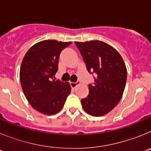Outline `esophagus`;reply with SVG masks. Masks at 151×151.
I'll return each instance as SVG.
<instances>
[{"label": "esophagus", "instance_id": "34e87169", "mask_svg": "<svg viewBox=\"0 0 151 151\" xmlns=\"http://www.w3.org/2000/svg\"><path fill=\"white\" fill-rule=\"evenodd\" d=\"M70 86H71L72 88H76L77 86V85H79L80 84V82L79 81H77V82H70Z\"/></svg>", "mask_w": 151, "mask_h": 151}]
</instances>
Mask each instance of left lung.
I'll return each mask as SVG.
<instances>
[{
    "instance_id": "left-lung-1",
    "label": "left lung",
    "mask_w": 151,
    "mask_h": 151,
    "mask_svg": "<svg viewBox=\"0 0 151 151\" xmlns=\"http://www.w3.org/2000/svg\"><path fill=\"white\" fill-rule=\"evenodd\" d=\"M83 57L88 71L95 74L94 82L89 85L88 97L81 100L87 113L101 116L115 107L125 89L127 70L119 52L101 41L75 42Z\"/></svg>"
}]
</instances>
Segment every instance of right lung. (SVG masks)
<instances>
[{"instance_id":"1","label":"right lung","mask_w":151,"mask_h":151,"mask_svg":"<svg viewBox=\"0 0 151 151\" xmlns=\"http://www.w3.org/2000/svg\"><path fill=\"white\" fill-rule=\"evenodd\" d=\"M71 43L40 41L29 48L22 60L19 78L24 94L31 106L45 115L60 111L71 92L69 82L54 79L60 54Z\"/></svg>"}]
</instances>
